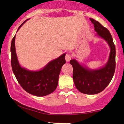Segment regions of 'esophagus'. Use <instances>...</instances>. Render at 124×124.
<instances>
[{
    "instance_id": "34e87169",
    "label": "esophagus",
    "mask_w": 124,
    "mask_h": 124,
    "mask_svg": "<svg viewBox=\"0 0 124 124\" xmlns=\"http://www.w3.org/2000/svg\"><path fill=\"white\" fill-rule=\"evenodd\" d=\"M71 58H72L71 54H69V53H67L66 55H65V60H66V62H69L71 60Z\"/></svg>"
}]
</instances>
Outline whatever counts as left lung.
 I'll return each instance as SVG.
<instances>
[{"label": "left lung", "instance_id": "1", "mask_svg": "<svg viewBox=\"0 0 124 124\" xmlns=\"http://www.w3.org/2000/svg\"><path fill=\"white\" fill-rule=\"evenodd\" d=\"M90 19L94 24L98 36L104 39L110 48L108 62L99 69H90L80 64L75 59L70 61L73 67V80L76 88L80 93L91 95L103 91L112 79L116 68V47L109 30L98 21L92 18Z\"/></svg>", "mask_w": 124, "mask_h": 124}]
</instances>
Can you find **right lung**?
<instances>
[{"label": "right lung", "instance_id": "add662e5", "mask_svg": "<svg viewBox=\"0 0 124 124\" xmlns=\"http://www.w3.org/2000/svg\"><path fill=\"white\" fill-rule=\"evenodd\" d=\"M26 20L19 27L18 30L26 22ZM15 36L11 44V63L14 74L21 87L26 92L37 97H43L51 94L58 85L60 72L65 63V53L57 59L49 62L39 71H30L20 65L15 46Z\"/></svg>", "mask_w": 124, "mask_h": 124}]
</instances>
